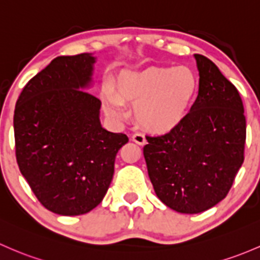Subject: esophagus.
<instances>
[{
    "label": "esophagus",
    "mask_w": 260,
    "mask_h": 260,
    "mask_svg": "<svg viewBox=\"0 0 260 260\" xmlns=\"http://www.w3.org/2000/svg\"><path fill=\"white\" fill-rule=\"evenodd\" d=\"M132 141L136 142V143L139 144V146H144V144L147 143L146 137H144L142 133H135V135L132 136Z\"/></svg>",
    "instance_id": "obj_1"
}]
</instances>
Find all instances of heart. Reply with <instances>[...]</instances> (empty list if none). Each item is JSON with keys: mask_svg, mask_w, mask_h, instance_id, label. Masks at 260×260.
Returning a JSON list of instances; mask_svg holds the SVG:
<instances>
[{"mask_svg": "<svg viewBox=\"0 0 260 260\" xmlns=\"http://www.w3.org/2000/svg\"><path fill=\"white\" fill-rule=\"evenodd\" d=\"M198 92V78L187 66L123 72L114 92L106 89L103 108L109 117L123 119L124 105H136L135 114L144 129L157 135L172 132L185 119Z\"/></svg>", "mask_w": 260, "mask_h": 260, "instance_id": "1", "label": "heart"}]
</instances>
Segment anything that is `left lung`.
<instances>
[{
	"mask_svg": "<svg viewBox=\"0 0 260 260\" xmlns=\"http://www.w3.org/2000/svg\"><path fill=\"white\" fill-rule=\"evenodd\" d=\"M196 102L176 129L147 136L143 155L154 192L171 209L196 214L225 198L244 160L245 117L238 89L209 58L194 54Z\"/></svg>",
	"mask_w": 260,
	"mask_h": 260,
	"instance_id": "8db88e82",
	"label": "left lung"
}]
</instances>
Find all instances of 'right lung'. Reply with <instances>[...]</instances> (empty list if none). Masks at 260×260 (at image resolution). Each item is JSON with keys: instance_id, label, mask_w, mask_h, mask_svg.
Here are the masks:
<instances>
[{"instance_id": "add662e5", "label": "right lung", "mask_w": 260, "mask_h": 260, "mask_svg": "<svg viewBox=\"0 0 260 260\" xmlns=\"http://www.w3.org/2000/svg\"><path fill=\"white\" fill-rule=\"evenodd\" d=\"M92 53L61 56L22 89L15 108L16 158L45 208L59 215L91 212L102 202L114 159L128 142L100 119Z\"/></svg>"}]
</instances>
